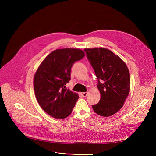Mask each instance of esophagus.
<instances>
[{
  "label": "esophagus",
  "mask_w": 156,
  "mask_h": 156,
  "mask_svg": "<svg viewBox=\"0 0 156 156\" xmlns=\"http://www.w3.org/2000/svg\"><path fill=\"white\" fill-rule=\"evenodd\" d=\"M88 94V92H83V93H81V95H82L83 97H85Z\"/></svg>",
  "instance_id": "34e87169"
}]
</instances>
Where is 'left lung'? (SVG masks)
I'll list each match as a JSON object with an SVG mask.
<instances>
[{
    "instance_id": "obj_1",
    "label": "left lung",
    "mask_w": 156,
    "mask_h": 156,
    "mask_svg": "<svg viewBox=\"0 0 156 156\" xmlns=\"http://www.w3.org/2000/svg\"><path fill=\"white\" fill-rule=\"evenodd\" d=\"M85 51L97 78L101 93L100 101L92 108L100 116H112L122 107L129 94V70L124 61L108 48H85Z\"/></svg>"
}]
</instances>
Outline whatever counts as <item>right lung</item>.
Here are the masks:
<instances>
[{"instance_id":"1","label":"right lung","mask_w":156,"mask_h":156,"mask_svg":"<svg viewBox=\"0 0 156 156\" xmlns=\"http://www.w3.org/2000/svg\"><path fill=\"white\" fill-rule=\"evenodd\" d=\"M85 56L78 48L57 49L39 66L34 78L37 100L42 109L56 119L69 116L78 95L66 88L71 80L73 64Z\"/></svg>"}]
</instances>
